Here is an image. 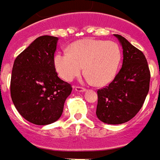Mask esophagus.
<instances>
[{
	"label": "esophagus",
	"instance_id": "34e87169",
	"mask_svg": "<svg viewBox=\"0 0 160 160\" xmlns=\"http://www.w3.org/2000/svg\"><path fill=\"white\" fill-rule=\"evenodd\" d=\"M75 90L78 91V92H82V91H85L86 89L84 87H81V86H76L75 87Z\"/></svg>",
	"mask_w": 160,
	"mask_h": 160
}]
</instances>
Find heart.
Returning <instances> with one entry per match:
<instances>
[{
	"label": "heart",
	"mask_w": 160,
	"mask_h": 160,
	"mask_svg": "<svg viewBox=\"0 0 160 160\" xmlns=\"http://www.w3.org/2000/svg\"><path fill=\"white\" fill-rule=\"evenodd\" d=\"M122 51L114 41L100 39H82L73 43L68 52L58 53L55 66L61 78L72 81L85 73L96 85L111 82L118 71Z\"/></svg>",
	"instance_id": "1"
}]
</instances>
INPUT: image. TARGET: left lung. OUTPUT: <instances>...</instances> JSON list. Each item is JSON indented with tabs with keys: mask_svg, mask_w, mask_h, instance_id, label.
<instances>
[{
	"mask_svg": "<svg viewBox=\"0 0 160 160\" xmlns=\"http://www.w3.org/2000/svg\"><path fill=\"white\" fill-rule=\"evenodd\" d=\"M123 49L122 66L107 86L97 90L98 119L107 124H122L133 118L146 100L150 70L143 52L124 37L114 34Z\"/></svg>",
	"mask_w": 160,
	"mask_h": 160,
	"instance_id": "8db88e82",
	"label": "left lung"
}]
</instances>
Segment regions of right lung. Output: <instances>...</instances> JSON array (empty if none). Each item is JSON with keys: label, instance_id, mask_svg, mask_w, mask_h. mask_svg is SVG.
<instances>
[{"label": "right lung", "instance_id": "right-lung-1", "mask_svg": "<svg viewBox=\"0 0 160 160\" xmlns=\"http://www.w3.org/2000/svg\"><path fill=\"white\" fill-rule=\"evenodd\" d=\"M58 38L45 35L35 39L14 60L10 93L20 115L35 125L58 121L72 87L58 77L54 53Z\"/></svg>", "mask_w": 160, "mask_h": 160}]
</instances>
